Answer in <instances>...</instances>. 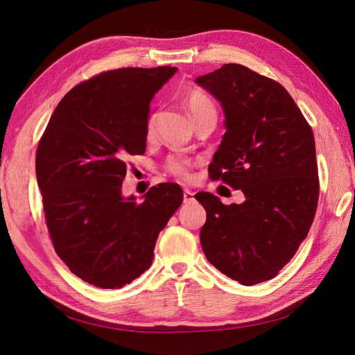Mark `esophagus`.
<instances>
[{"mask_svg": "<svg viewBox=\"0 0 355 355\" xmlns=\"http://www.w3.org/2000/svg\"><path fill=\"white\" fill-rule=\"evenodd\" d=\"M192 200H194V192L189 189H185L184 191V202H191Z\"/></svg>", "mask_w": 355, "mask_h": 355, "instance_id": "obj_1", "label": "esophagus"}]
</instances>
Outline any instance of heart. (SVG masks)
<instances>
[{
	"label": "heart",
	"mask_w": 355,
	"mask_h": 355,
	"mask_svg": "<svg viewBox=\"0 0 355 355\" xmlns=\"http://www.w3.org/2000/svg\"><path fill=\"white\" fill-rule=\"evenodd\" d=\"M184 102L189 115L192 116V121L197 118L207 115V114H216V106H214L213 101L209 96L197 89H191L185 93ZM154 130V120H149L148 123V133L151 135ZM170 175H173L180 179H189L191 178V161L185 157H171L167 161L166 166Z\"/></svg>",
	"instance_id": "obj_1"
}]
</instances>
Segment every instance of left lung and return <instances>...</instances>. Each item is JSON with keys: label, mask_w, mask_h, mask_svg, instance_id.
<instances>
[{"label": "left lung", "mask_w": 355, "mask_h": 355, "mask_svg": "<svg viewBox=\"0 0 355 355\" xmlns=\"http://www.w3.org/2000/svg\"><path fill=\"white\" fill-rule=\"evenodd\" d=\"M196 83L225 112L227 132L209 166L210 178L245 197L225 206L210 192L196 196L207 213L200 231L202 252L244 286L271 280L292 259L315 216L313 130L280 83L243 65L227 63Z\"/></svg>", "instance_id": "1"}]
</instances>
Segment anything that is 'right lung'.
<instances>
[{"mask_svg": "<svg viewBox=\"0 0 355 355\" xmlns=\"http://www.w3.org/2000/svg\"><path fill=\"white\" fill-rule=\"evenodd\" d=\"M178 68H120L83 81L53 112L35 173L60 259L101 288L130 284L153 263L159 231L184 200L159 184L144 201L124 197L127 155L146 149L149 103Z\"/></svg>", "mask_w": 355, "mask_h": 355, "instance_id": "1", "label": "right lung"}]
</instances>
